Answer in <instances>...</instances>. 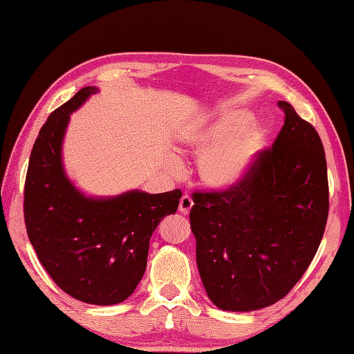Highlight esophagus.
I'll use <instances>...</instances> for the list:
<instances>
[{
  "label": "esophagus",
  "instance_id": "esophagus-1",
  "mask_svg": "<svg viewBox=\"0 0 354 354\" xmlns=\"http://www.w3.org/2000/svg\"><path fill=\"white\" fill-rule=\"evenodd\" d=\"M192 207H193V199L189 196V194H184L181 201H179V212L183 214H189Z\"/></svg>",
  "mask_w": 354,
  "mask_h": 354
}]
</instances>
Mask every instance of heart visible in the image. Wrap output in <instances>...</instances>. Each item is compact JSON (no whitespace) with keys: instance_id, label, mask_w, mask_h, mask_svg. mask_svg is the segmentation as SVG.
<instances>
[{"instance_id":"obj_1","label":"heart","mask_w":354,"mask_h":354,"mask_svg":"<svg viewBox=\"0 0 354 354\" xmlns=\"http://www.w3.org/2000/svg\"><path fill=\"white\" fill-rule=\"evenodd\" d=\"M246 111H223L209 122L187 131L183 145L193 153H202L198 173L202 184L216 192L234 189L251 171L266 145V127L248 123Z\"/></svg>"}]
</instances>
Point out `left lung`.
Wrapping results in <instances>:
<instances>
[{"label":"left lung","instance_id":"left-lung-1","mask_svg":"<svg viewBox=\"0 0 354 354\" xmlns=\"http://www.w3.org/2000/svg\"><path fill=\"white\" fill-rule=\"evenodd\" d=\"M284 124L234 189L194 193L196 263L208 298L222 310L277 303L303 277L328 216L324 147L288 102Z\"/></svg>","mask_w":354,"mask_h":354}]
</instances>
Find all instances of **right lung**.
I'll use <instances>...</instances> for the list:
<instances>
[{"mask_svg": "<svg viewBox=\"0 0 354 354\" xmlns=\"http://www.w3.org/2000/svg\"><path fill=\"white\" fill-rule=\"evenodd\" d=\"M95 93V86L82 88L41 127L28 161L24 219L37 259L59 288L79 301L112 306L141 281L149 240L165 216L176 213L183 193L93 198L70 181L62 162L66 127Z\"/></svg>", "mask_w": 354, "mask_h": 354, "instance_id": "right-lung-1", "label": "right lung"}]
</instances>
